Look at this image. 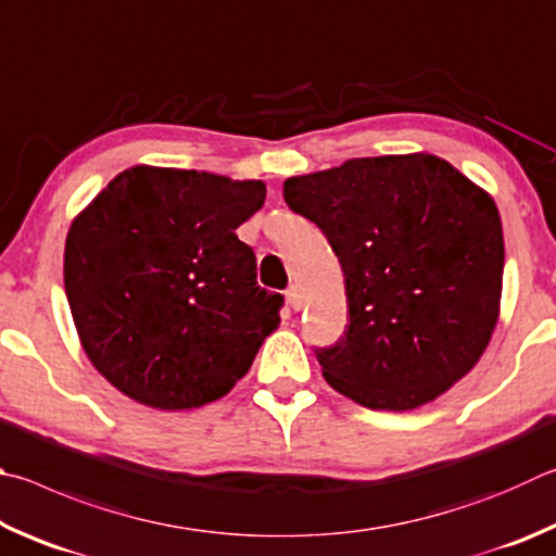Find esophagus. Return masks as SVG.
<instances>
[{
    "label": "esophagus",
    "instance_id": "esophagus-1",
    "mask_svg": "<svg viewBox=\"0 0 556 556\" xmlns=\"http://www.w3.org/2000/svg\"><path fill=\"white\" fill-rule=\"evenodd\" d=\"M286 300H288V305L293 307V309L303 307V293H300L298 286H290V288L286 290Z\"/></svg>",
    "mask_w": 556,
    "mask_h": 556
}]
</instances>
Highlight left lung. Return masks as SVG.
Returning a JSON list of instances; mask_svg holds the SVG:
<instances>
[{"instance_id":"obj_1","label":"left lung","mask_w":556,"mask_h":556,"mask_svg":"<svg viewBox=\"0 0 556 556\" xmlns=\"http://www.w3.org/2000/svg\"><path fill=\"white\" fill-rule=\"evenodd\" d=\"M344 270L349 325L325 381L371 410H415L479 364L501 315L503 227L489 192L432 153L352 159L283 182Z\"/></svg>"}]
</instances>
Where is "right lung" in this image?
Returning <instances> with one entry per match:
<instances>
[{
    "label": "right lung",
    "mask_w": 556,
    "mask_h": 556,
    "mask_svg": "<svg viewBox=\"0 0 556 556\" xmlns=\"http://www.w3.org/2000/svg\"><path fill=\"white\" fill-rule=\"evenodd\" d=\"M266 182L134 165L77 214L65 295L87 358L116 391L155 410L227 395L280 325L283 295L256 283L237 229Z\"/></svg>",
    "instance_id": "obj_1"
}]
</instances>
